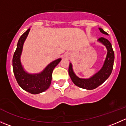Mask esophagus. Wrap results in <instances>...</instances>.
Masks as SVG:
<instances>
[{
    "label": "esophagus",
    "mask_w": 126,
    "mask_h": 126,
    "mask_svg": "<svg viewBox=\"0 0 126 126\" xmlns=\"http://www.w3.org/2000/svg\"><path fill=\"white\" fill-rule=\"evenodd\" d=\"M69 56V54H66V57H68Z\"/></svg>",
    "instance_id": "1"
}]
</instances>
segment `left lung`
I'll list each match as a JSON object with an SVG mask.
<instances>
[{"mask_svg": "<svg viewBox=\"0 0 126 126\" xmlns=\"http://www.w3.org/2000/svg\"><path fill=\"white\" fill-rule=\"evenodd\" d=\"M99 30L102 33L108 35L107 33L105 32L102 29L99 28ZM98 41L106 46L108 52L106 59H105L102 69L97 73H96L92 77L88 79H80L74 73L72 64L71 63L69 64V69H68L69 76L73 83L77 87L83 89H87V90H93V89L96 88L109 78L112 72L113 68L114 60H115V54H114V51L113 50L111 43L107 39L104 37L99 38Z\"/></svg>", "mask_w": 126, "mask_h": 126, "instance_id": "obj_1", "label": "left lung"}]
</instances>
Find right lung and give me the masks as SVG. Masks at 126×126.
<instances>
[{
	"instance_id": "1",
	"label": "right lung",
	"mask_w": 126,
	"mask_h": 126,
	"mask_svg": "<svg viewBox=\"0 0 126 126\" xmlns=\"http://www.w3.org/2000/svg\"><path fill=\"white\" fill-rule=\"evenodd\" d=\"M30 29L24 33L19 39L17 48L13 57V69L15 78L19 85L23 90L31 94H36L44 92L50 87L52 80V71L61 61V58L51 62L43 72L37 74H29L24 70L21 65L20 57L23 44Z\"/></svg>"
}]
</instances>
